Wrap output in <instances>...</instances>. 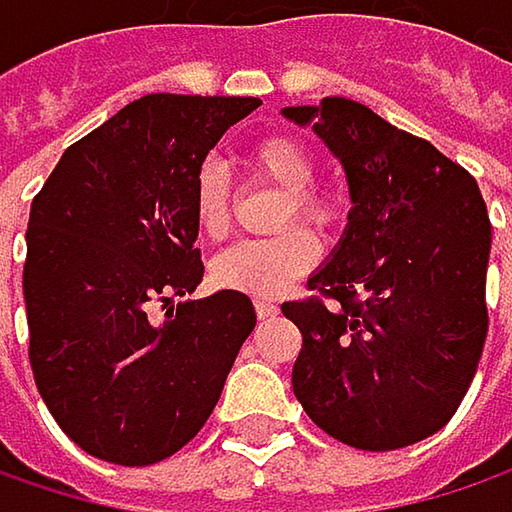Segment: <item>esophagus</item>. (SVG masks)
Segmentation results:
<instances>
[{
	"label": "esophagus",
	"mask_w": 512,
	"mask_h": 512,
	"mask_svg": "<svg viewBox=\"0 0 512 512\" xmlns=\"http://www.w3.org/2000/svg\"><path fill=\"white\" fill-rule=\"evenodd\" d=\"M255 311L257 317H272V314H278V305L269 299H255Z\"/></svg>",
	"instance_id": "esophagus-1"
}]
</instances>
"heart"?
<instances>
[{
	"label": "heart",
	"instance_id": "1",
	"mask_svg": "<svg viewBox=\"0 0 512 512\" xmlns=\"http://www.w3.org/2000/svg\"><path fill=\"white\" fill-rule=\"evenodd\" d=\"M249 168L272 186L284 189L278 228H290L296 219L311 228H329L338 216V204L329 192L314 189L317 159L290 136H266L246 154ZM192 216L201 234L219 240L231 225L228 180L216 165H204L192 183ZM320 257V243L305 228H290L269 240H243L213 260V281L225 290L252 296H278L299 275H305Z\"/></svg>",
	"mask_w": 512,
	"mask_h": 512
}]
</instances>
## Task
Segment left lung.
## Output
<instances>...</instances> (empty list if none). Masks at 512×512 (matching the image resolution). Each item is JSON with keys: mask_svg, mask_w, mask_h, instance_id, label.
<instances>
[{"mask_svg": "<svg viewBox=\"0 0 512 512\" xmlns=\"http://www.w3.org/2000/svg\"><path fill=\"white\" fill-rule=\"evenodd\" d=\"M341 159L350 216L311 296L281 311L302 332L293 394L358 451H397L442 430L483 353L492 225L474 177L430 142L347 97L287 106Z\"/></svg>", "mask_w": 512, "mask_h": 512, "instance_id": "left-lung-1", "label": "left lung"}]
</instances>
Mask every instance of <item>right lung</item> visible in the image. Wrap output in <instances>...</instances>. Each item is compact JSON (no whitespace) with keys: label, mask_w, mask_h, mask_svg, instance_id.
Wrapping results in <instances>:
<instances>
[{"label":"right lung","mask_w":512,"mask_h":512,"mask_svg":"<svg viewBox=\"0 0 512 512\" xmlns=\"http://www.w3.org/2000/svg\"><path fill=\"white\" fill-rule=\"evenodd\" d=\"M257 106L133 100L70 145L32 201L23 296L35 382L58 427L97 460L151 465L177 454L216 409L255 329L240 290L171 302L204 278L195 174Z\"/></svg>","instance_id":"obj_1"}]
</instances>
